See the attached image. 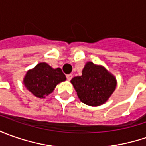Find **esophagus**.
I'll use <instances>...</instances> for the list:
<instances>
[{"label":"esophagus","instance_id":"34e87169","mask_svg":"<svg viewBox=\"0 0 146 146\" xmlns=\"http://www.w3.org/2000/svg\"><path fill=\"white\" fill-rule=\"evenodd\" d=\"M72 77H73V76H72L71 74H69V75H66V79H67L68 80H70L72 79Z\"/></svg>","mask_w":146,"mask_h":146}]
</instances>
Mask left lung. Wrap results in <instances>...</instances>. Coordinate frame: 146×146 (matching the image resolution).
I'll use <instances>...</instances> for the list:
<instances>
[{
    "label": "left lung",
    "instance_id": "1",
    "mask_svg": "<svg viewBox=\"0 0 146 146\" xmlns=\"http://www.w3.org/2000/svg\"><path fill=\"white\" fill-rule=\"evenodd\" d=\"M83 103L90 106H101L114 93L117 81L115 77L102 66L87 62L82 76L70 80Z\"/></svg>",
    "mask_w": 146,
    "mask_h": 146
}]
</instances>
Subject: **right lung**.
Segmentation results:
<instances>
[{
  "mask_svg": "<svg viewBox=\"0 0 146 146\" xmlns=\"http://www.w3.org/2000/svg\"><path fill=\"white\" fill-rule=\"evenodd\" d=\"M66 80L61 68L53 69L45 62H40L27 72L23 84L34 96L44 98L53 92L57 84Z\"/></svg>",
  "mask_w": 146,
  "mask_h": 146,
  "instance_id": "obj_1",
  "label": "right lung"
}]
</instances>
